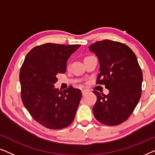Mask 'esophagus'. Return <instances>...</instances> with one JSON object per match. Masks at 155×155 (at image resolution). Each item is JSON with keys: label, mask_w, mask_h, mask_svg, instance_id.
I'll return each instance as SVG.
<instances>
[{"label": "esophagus", "mask_w": 155, "mask_h": 155, "mask_svg": "<svg viewBox=\"0 0 155 155\" xmlns=\"http://www.w3.org/2000/svg\"><path fill=\"white\" fill-rule=\"evenodd\" d=\"M86 93H87V91H86L85 90H82V94L83 95V96H84V94H86Z\"/></svg>", "instance_id": "1"}]
</instances>
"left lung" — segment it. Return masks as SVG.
<instances>
[{
  "mask_svg": "<svg viewBox=\"0 0 155 155\" xmlns=\"http://www.w3.org/2000/svg\"><path fill=\"white\" fill-rule=\"evenodd\" d=\"M89 50L99 60L97 84H105L107 95L94 91L93 107L99 122L115 126L124 122L134 111L141 97L143 73L136 56L126 44L111 40L97 41Z\"/></svg>",
  "mask_w": 155,
  "mask_h": 155,
  "instance_id": "8db88e82",
  "label": "left lung"
}]
</instances>
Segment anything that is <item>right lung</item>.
<instances>
[{
  "label": "right lung",
  "instance_id": "add662e5",
  "mask_svg": "<svg viewBox=\"0 0 155 155\" xmlns=\"http://www.w3.org/2000/svg\"><path fill=\"white\" fill-rule=\"evenodd\" d=\"M80 46L48 43L36 46L21 67L22 102L34 119L46 128H63L75 118L81 91L71 87L61 92L54 84L57 75L65 73L68 60Z\"/></svg>",
  "mask_w": 155,
  "mask_h": 155
}]
</instances>
